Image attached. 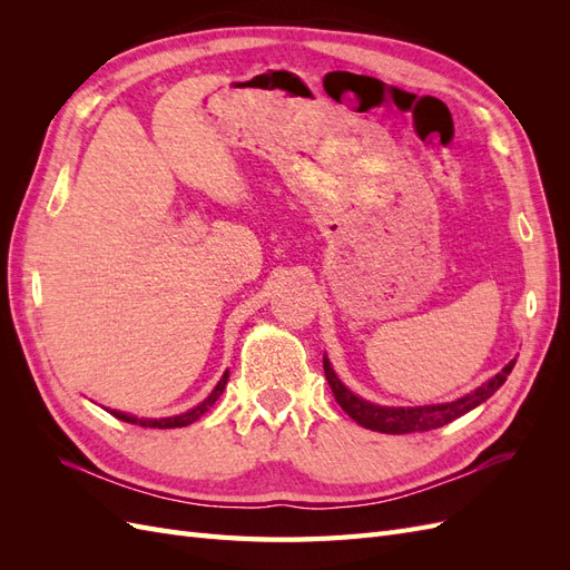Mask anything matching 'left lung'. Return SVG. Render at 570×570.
<instances>
[{"instance_id":"1","label":"left lung","mask_w":570,"mask_h":570,"mask_svg":"<svg viewBox=\"0 0 570 570\" xmlns=\"http://www.w3.org/2000/svg\"><path fill=\"white\" fill-rule=\"evenodd\" d=\"M515 366V358L509 361V364L499 371L494 377L485 385H480L475 392L461 396L456 402L450 404H438V406H377L371 404L366 400H361L354 392H350L340 383V377L335 375V371L331 368V361L323 356V371L327 377V385H331L337 404L350 413V416L368 430H375V433H387V435H404V433H425V430H435L442 428L446 423L456 421L463 413H469L471 409H475L478 404H482L485 400L504 385L507 375L511 373V368Z\"/></svg>"}]
</instances>
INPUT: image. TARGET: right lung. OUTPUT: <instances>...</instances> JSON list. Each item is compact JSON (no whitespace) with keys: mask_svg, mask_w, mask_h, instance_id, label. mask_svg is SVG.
<instances>
[{"mask_svg":"<svg viewBox=\"0 0 570 570\" xmlns=\"http://www.w3.org/2000/svg\"><path fill=\"white\" fill-rule=\"evenodd\" d=\"M226 383H228V371L223 373V377L218 381V385L214 387V392L206 396V400L199 406H195L193 411H187V413H180V416H174V419H159L157 421V419H135V416H128V413H120V411H111V413L118 421L135 423V425H142V428H159V430L161 428H183V425L195 423L204 411H209V406H214V402L223 394V387H226Z\"/></svg>","mask_w":570,"mask_h":570,"instance_id":"1","label":"right lung"}]
</instances>
